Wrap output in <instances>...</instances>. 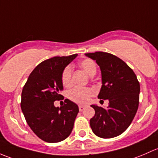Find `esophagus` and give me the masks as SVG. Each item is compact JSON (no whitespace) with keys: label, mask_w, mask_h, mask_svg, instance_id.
<instances>
[{"label":"esophagus","mask_w":158,"mask_h":158,"mask_svg":"<svg viewBox=\"0 0 158 158\" xmlns=\"http://www.w3.org/2000/svg\"><path fill=\"white\" fill-rule=\"evenodd\" d=\"M84 109H85V106H79V110L81 112L84 110Z\"/></svg>","instance_id":"esophagus-1"}]
</instances>
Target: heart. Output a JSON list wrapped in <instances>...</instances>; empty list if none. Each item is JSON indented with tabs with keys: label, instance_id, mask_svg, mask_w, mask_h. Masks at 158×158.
<instances>
[{
	"label": "heart",
	"instance_id": "b5f03b06",
	"mask_svg": "<svg viewBox=\"0 0 158 158\" xmlns=\"http://www.w3.org/2000/svg\"><path fill=\"white\" fill-rule=\"evenodd\" d=\"M80 68L87 74V75L94 76L97 72V65L95 62L91 59L87 58L81 61L79 64ZM72 69L70 65L66 66L61 73V83L66 87H71L72 84ZM94 92L90 88H82V87H75L68 92V97L71 101L75 103L85 105L90 101L91 97L94 95Z\"/></svg>",
	"mask_w": 158,
	"mask_h": 158
}]
</instances>
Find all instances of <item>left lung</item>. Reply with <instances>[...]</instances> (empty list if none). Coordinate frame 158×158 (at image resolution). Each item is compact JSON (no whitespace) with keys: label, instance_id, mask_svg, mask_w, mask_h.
I'll list each match as a JSON object with an SVG mask.
<instances>
[{"label":"left lung","instance_id":"8db88e82","mask_svg":"<svg viewBox=\"0 0 158 158\" xmlns=\"http://www.w3.org/2000/svg\"><path fill=\"white\" fill-rule=\"evenodd\" d=\"M85 55L100 66L102 87L98 98L109 100V106L106 109L91 105L95 115L90 120V127L93 132L100 138L116 137L127 129L137 113L139 82L134 71L115 55L103 52Z\"/></svg>","mask_w":158,"mask_h":158}]
</instances>
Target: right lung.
I'll use <instances>...</instances> for the list:
<instances>
[{
	"label": "right lung",
	"instance_id": "obj_1",
	"mask_svg": "<svg viewBox=\"0 0 158 158\" xmlns=\"http://www.w3.org/2000/svg\"><path fill=\"white\" fill-rule=\"evenodd\" d=\"M77 56H57L43 61L32 71L23 88L20 106L26 121L46 142L63 141L74 128L78 106L65 99L64 106L59 108L55 106L54 102L63 97L60 94L63 90L61 73Z\"/></svg>",
	"mask_w": 158,
	"mask_h": 158
}]
</instances>
